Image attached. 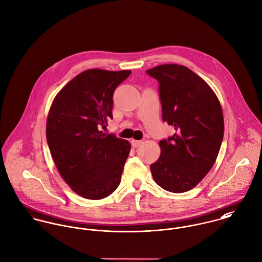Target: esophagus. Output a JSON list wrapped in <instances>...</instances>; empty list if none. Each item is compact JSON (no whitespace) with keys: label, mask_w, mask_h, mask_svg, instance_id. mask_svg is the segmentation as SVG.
<instances>
[{"label":"esophagus","mask_w":262,"mask_h":262,"mask_svg":"<svg viewBox=\"0 0 262 262\" xmlns=\"http://www.w3.org/2000/svg\"><path fill=\"white\" fill-rule=\"evenodd\" d=\"M132 146L134 147V148H138L141 144H142V141H137V140H132Z\"/></svg>","instance_id":"1"}]
</instances>
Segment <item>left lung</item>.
<instances>
[{"instance_id":"1","label":"left lung","mask_w":262,"mask_h":262,"mask_svg":"<svg viewBox=\"0 0 262 262\" xmlns=\"http://www.w3.org/2000/svg\"><path fill=\"white\" fill-rule=\"evenodd\" d=\"M146 73L159 83L163 121L175 129L159 143L161 155L150 167L153 178L167 191H188L217 157L224 137L222 107L209 85L184 66L161 64Z\"/></svg>"}]
</instances>
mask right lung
Wrapping results in <instances>:
<instances>
[{
	"mask_svg": "<svg viewBox=\"0 0 262 262\" xmlns=\"http://www.w3.org/2000/svg\"><path fill=\"white\" fill-rule=\"evenodd\" d=\"M130 71L87 70L56 95L47 121V140L63 180L79 195L101 200L119 185L130 145L105 135L112 96Z\"/></svg>",
	"mask_w": 262,
	"mask_h": 262,
	"instance_id": "obj_1",
	"label": "right lung"
}]
</instances>
